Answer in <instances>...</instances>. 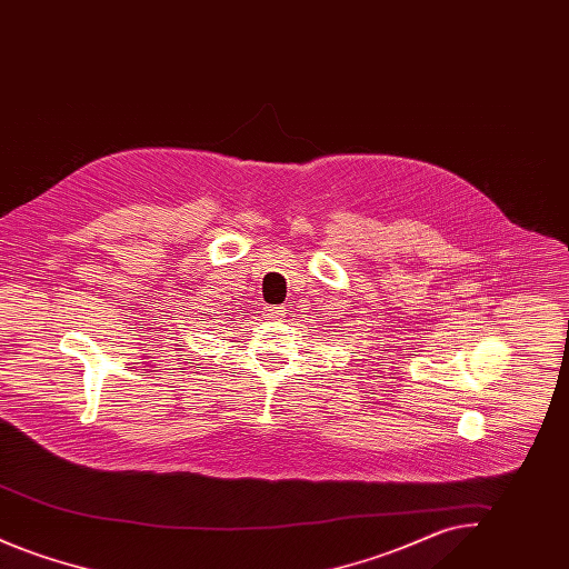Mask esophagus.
<instances>
[{"instance_id":"esophagus-1","label":"esophagus","mask_w":569,"mask_h":569,"mask_svg":"<svg viewBox=\"0 0 569 569\" xmlns=\"http://www.w3.org/2000/svg\"><path fill=\"white\" fill-rule=\"evenodd\" d=\"M264 318L267 320H271V322H277V320H283V316H286V307H264Z\"/></svg>"}]
</instances>
